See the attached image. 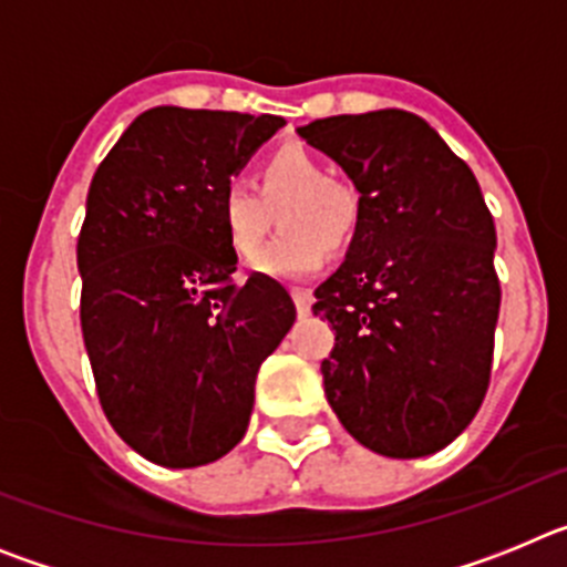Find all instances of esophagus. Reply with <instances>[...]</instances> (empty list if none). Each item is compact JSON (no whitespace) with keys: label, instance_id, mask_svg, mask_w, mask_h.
Listing matches in <instances>:
<instances>
[{"label":"esophagus","instance_id":"obj_1","mask_svg":"<svg viewBox=\"0 0 567 567\" xmlns=\"http://www.w3.org/2000/svg\"><path fill=\"white\" fill-rule=\"evenodd\" d=\"M292 300H295V309H298V315H307L309 309H312V292L309 289H292Z\"/></svg>","mask_w":567,"mask_h":567}]
</instances>
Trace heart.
Here are the masks:
<instances>
[{
  "instance_id": "b5f03b06",
  "label": "heart",
  "mask_w": 567,
  "mask_h": 567,
  "mask_svg": "<svg viewBox=\"0 0 567 567\" xmlns=\"http://www.w3.org/2000/svg\"><path fill=\"white\" fill-rule=\"evenodd\" d=\"M255 188L227 182L218 195L224 240L240 260L252 258L280 218L284 233L269 244L252 269L267 278H307L327 260V249L346 247L360 224V195L343 178L329 175L327 162L300 144H284L260 162Z\"/></svg>"
}]
</instances>
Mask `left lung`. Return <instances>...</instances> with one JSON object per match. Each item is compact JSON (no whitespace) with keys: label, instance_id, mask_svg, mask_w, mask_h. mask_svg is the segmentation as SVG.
I'll list each match as a JSON object with an SVG mask.
<instances>
[{"label":"left lung","instance_id":"1","mask_svg":"<svg viewBox=\"0 0 567 567\" xmlns=\"http://www.w3.org/2000/svg\"><path fill=\"white\" fill-rule=\"evenodd\" d=\"M300 138L346 169L360 224L315 289L334 329L323 389L343 429L383 457L434 454L485 398L499 315L497 229L468 164L405 110L332 115Z\"/></svg>","mask_w":567,"mask_h":567}]
</instances>
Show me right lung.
I'll use <instances>...</instances> for the list:
<instances>
[{
    "label": "right lung",
    "instance_id": "1",
    "mask_svg": "<svg viewBox=\"0 0 567 567\" xmlns=\"http://www.w3.org/2000/svg\"><path fill=\"white\" fill-rule=\"evenodd\" d=\"M280 115L153 107L99 164L79 233L82 334L124 443L195 468L240 443L260 363L295 323L272 280L235 287L218 195Z\"/></svg>",
    "mask_w": 567,
    "mask_h": 567
}]
</instances>
